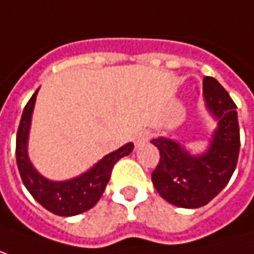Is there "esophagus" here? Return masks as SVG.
<instances>
[{"mask_svg": "<svg viewBox=\"0 0 254 254\" xmlns=\"http://www.w3.org/2000/svg\"><path fill=\"white\" fill-rule=\"evenodd\" d=\"M148 139H150V132L142 130V132L136 133V136H135V145H136V147H139V145H142V144L148 142Z\"/></svg>", "mask_w": 254, "mask_h": 254, "instance_id": "obj_1", "label": "esophagus"}]
</instances>
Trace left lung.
I'll return each mask as SVG.
<instances>
[{
	"label": "left lung",
	"instance_id": "8db88e82",
	"mask_svg": "<svg viewBox=\"0 0 254 254\" xmlns=\"http://www.w3.org/2000/svg\"><path fill=\"white\" fill-rule=\"evenodd\" d=\"M203 97L209 112L218 119L205 154L193 157L169 138L151 141L160 151V161L151 180L163 199L180 208H199L211 202L230 182L239 160L237 106L212 77L203 78Z\"/></svg>",
	"mask_w": 254,
	"mask_h": 254
}]
</instances>
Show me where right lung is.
Listing matches in <instances>:
<instances>
[{"label": "right lung", "mask_w": 254, "mask_h": 254, "mask_svg": "<svg viewBox=\"0 0 254 254\" xmlns=\"http://www.w3.org/2000/svg\"><path fill=\"white\" fill-rule=\"evenodd\" d=\"M35 94L27 102L17 130L15 158L21 180L30 195L48 211L61 217H72L91 209L103 195L106 185L110 180L113 166L133 150L129 142L122 148L103 157L94 167L78 177L66 182H51L37 173L27 157V136L30 129L32 112L35 107Z\"/></svg>", "instance_id": "1"}]
</instances>
